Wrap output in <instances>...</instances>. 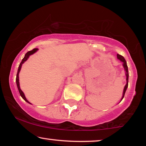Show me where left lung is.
Returning <instances> with one entry per match:
<instances>
[{"label": "left lung", "mask_w": 146, "mask_h": 146, "mask_svg": "<svg viewBox=\"0 0 146 146\" xmlns=\"http://www.w3.org/2000/svg\"><path fill=\"white\" fill-rule=\"evenodd\" d=\"M117 58H118L119 60H120L123 62V66L124 67V69H125V76H126V81H127V83H126V85L125 86L124 89H123V96H122V98H121V100H122V99L123 98V97H124V95H125V91H126L127 88V86H128V76H129V72H128V69H127V66L126 61H125V60L124 58H123L121 55L118 54H117Z\"/></svg>", "instance_id": "obj_1"}]
</instances>
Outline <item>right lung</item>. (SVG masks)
<instances>
[{
    "label": "right lung",
    "mask_w": 146,
    "mask_h": 146,
    "mask_svg": "<svg viewBox=\"0 0 146 146\" xmlns=\"http://www.w3.org/2000/svg\"><path fill=\"white\" fill-rule=\"evenodd\" d=\"M38 50V48H34L33 50H31V51H29L27 53H26V54H25V57H24V58L22 60V61H21V64H20V65H19V69H18V72H17V78H16V82H17V87H18V89H19V93H20V94H21V97L23 98L26 101V102H27L28 103H30L29 101L27 100V98H26V97H25V94H24V93H23V92L21 90V88H20V84H19V72H20V71H21V67H22V64H23L25 62V61H27V59L29 58V57L30 56V55H31V54H34L35 52H36ZM31 104V103H30Z\"/></svg>",
    "instance_id": "obj_1"
}]
</instances>
